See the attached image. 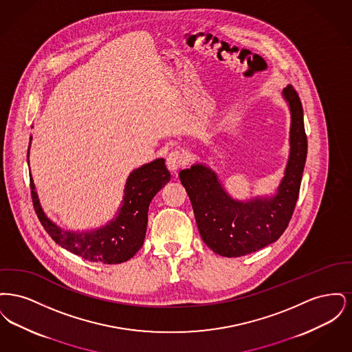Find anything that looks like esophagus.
<instances>
[{"instance_id":"esophagus-1","label":"esophagus","mask_w":352,"mask_h":352,"mask_svg":"<svg viewBox=\"0 0 352 352\" xmlns=\"http://www.w3.org/2000/svg\"><path fill=\"white\" fill-rule=\"evenodd\" d=\"M187 162V157L184 151L179 149L170 151L168 153V158H166V165L170 171H177L181 166H184V164Z\"/></svg>"}]
</instances>
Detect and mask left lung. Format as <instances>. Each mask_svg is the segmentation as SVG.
<instances>
[{
    "label": "left lung",
    "instance_id": "left-lung-1",
    "mask_svg": "<svg viewBox=\"0 0 352 352\" xmlns=\"http://www.w3.org/2000/svg\"><path fill=\"white\" fill-rule=\"evenodd\" d=\"M284 98L292 113L290 155L274 197L247 203L234 201L211 168L195 165L179 173L201 239L220 256L240 257L274 243L284 234L294 212L307 155V138L297 91L287 85Z\"/></svg>",
    "mask_w": 352,
    "mask_h": 352
}]
</instances>
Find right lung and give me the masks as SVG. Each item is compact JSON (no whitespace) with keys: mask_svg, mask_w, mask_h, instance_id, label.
<instances>
[{"mask_svg":"<svg viewBox=\"0 0 352 352\" xmlns=\"http://www.w3.org/2000/svg\"><path fill=\"white\" fill-rule=\"evenodd\" d=\"M168 181L170 173L162 158L134 170L126 181L124 201L116 219L98 231L82 234L63 231L50 221L43 214L38 201L33 178H30V187L35 214L56 244L92 263L120 264L132 258L142 247L148 226L149 204L153 197Z\"/></svg>","mask_w":352,"mask_h":352,"instance_id":"add662e5","label":"right lung"}]
</instances>
